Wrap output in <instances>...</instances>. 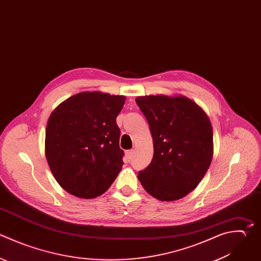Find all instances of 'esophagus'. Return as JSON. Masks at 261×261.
Segmentation results:
<instances>
[{
  "label": "esophagus",
  "instance_id": "obj_1",
  "mask_svg": "<svg viewBox=\"0 0 261 261\" xmlns=\"http://www.w3.org/2000/svg\"><path fill=\"white\" fill-rule=\"evenodd\" d=\"M134 153H135V151H134L133 149H130V150H127V151L125 152V154H126V157H127V159H128V160H130V159L134 157Z\"/></svg>",
  "mask_w": 261,
  "mask_h": 261
}]
</instances>
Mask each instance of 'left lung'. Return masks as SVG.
Returning <instances> with one entry per match:
<instances>
[{"instance_id": "8db88e82", "label": "left lung", "mask_w": 261, "mask_h": 261, "mask_svg": "<svg viewBox=\"0 0 261 261\" xmlns=\"http://www.w3.org/2000/svg\"><path fill=\"white\" fill-rule=\"evenodd\" d=\"M153 138L151 163L139 171L144 189L161 201L192 192L210 166L213 133L205 112L186 97H138Z\"/></svg>"}]
</instances>
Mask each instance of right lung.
<instances>
[{
  "mask_svg": "<svg viewBox=\"0 0 261 261\" xmlns=\"http://www.w3.org/2000/svg\"><path fill=\"white\" fill-rule=\"evenodd\" d=\"M125 97L100 92L76 94L50 115L46 157L58 184L80 198L105 193L120 172L124 152L119 147L116 117Z\"/></svg>",
  "mask_w": 261,
  "mask_h": 261,
  "instance_id": "obj_1",
  "label": "right lung"
}]
</instances>
